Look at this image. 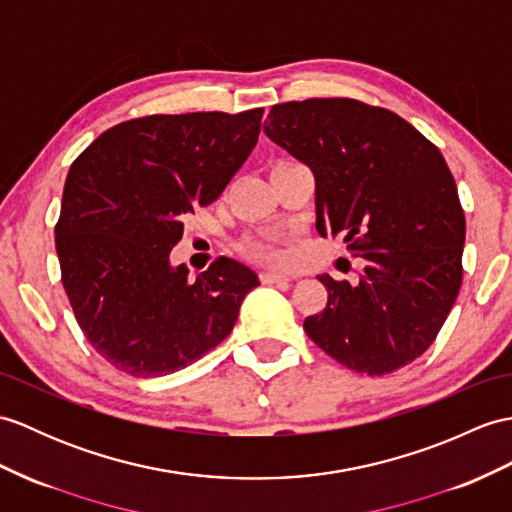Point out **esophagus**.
<instances>
[{
	"label": "esophagus",
	"instance_id": "obj_1",
	"mask_svg": "<svg viewBox=\"0 0 512 512\" xmlns=\"http://www.w3.org/2000/svg\"><path fill=\"white\" fill-rule=\"evenodd\" d=\"M290 277L279 275V272H261V283L266 285H279V283H288Z\"/></svg>",
	"mask_w": 512,
	"mask_h": 512
}]
</instances>
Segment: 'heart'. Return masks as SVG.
Here are the masks:
<instances>
[{
    "label": "heart",
    "instance_id": "obj_1",
    "mask_svg": "<svg viewBox=\"0 0 512 512\" xmlns=\"http://www.w3.org/2000/svg\"><path fill=\"white\" fill-rule=\"evenodd\" d=\"M240 251L246 257L264 261V264H281L285 259L283 248L272 237H246L240 244Z\"/></svg>",
    "mask_w": 512,
    "mask_h": 512
}]
</instances>
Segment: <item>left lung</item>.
Returning a JSON list of instances; mask_svg holds the SVG:
<instances>
[{
  "label": "left lung",
  "instance_id": "obj_1",
  "mask_svg": "<svg viewBox=\"0 0 512 512\" xmlns=\"http://www.w3.org/2000/svg\"><path fill=\"white\" fill-rule=\"evenodd\" d=\"M264 133L312 170L316 231L344 235L364 259L358 283L318 275L329 296L305 334L358 373L414 362L462 283L465 213L441 150L397 113L349 98L275 104Z\"/></svg>",
  "mask_w": 512,
  "mask_h": 512
}]
</instances>
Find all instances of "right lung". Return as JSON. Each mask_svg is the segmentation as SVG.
Masks as SVG:
<instances>
[{"instance_id": "obj_1", "label": "right lung", "mask_w": 512, "mask_h": 512, "mask_svg": "<svg viewBox=\"0 0 512 512\" xmlns=\"http://www.w3.org/2000/svg\"><path fill=\"white\" fill-rule=\"evenodd\" d=\"M264 109L148 115L106 130L71 163L56 253L82 334L117 371H181L231 334L259 279L220 257L189 277L170 251L253 152Z\"/></svg>"}]
</instances>
